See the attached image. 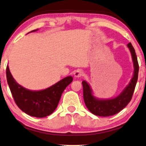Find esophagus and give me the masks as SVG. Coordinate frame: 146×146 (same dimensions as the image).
I'll use <instances>...</instances> for the list:
<instances>
[{
  "instance_id": "1",
  "label": "esophagus",
  "mask_w": 146,
  "mask_h": 146,
  "mask_svg": "<svg viewBox=\"0 0 146 146\" xmlns=\"http://www.w3.org/2000/svg\"><path fill=\"white\" fill-rule=\"evenodd\" d=\"M83 74H84V72H83L82 70H77L74 72V76L76 78H79L82 76Z\"/></svg>"
}]
</instances>
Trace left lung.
I'll return each mask as SVG.
<instances>
[{
    "label": "left lung",
    "mask_w": 146,
    "mask_h": 146,
    "mask_svg": "<svg viewBox=\"0 0 146 146\" xmlns=\"http://www.w3.org/2000/svg\"><path fill=\"white\" fill-rule=\"evenodd\" d=\"M131 52L133 64V77L127 86L116 97L113 98H98L93 95L91 87L86 80L82 81L83 96L88 109L92 114L101 117H109L117 114L123 109L131 101L137 81L139 64L135 50L131 43L127 44Z\"/></svg>",
    "instance_id": "8db88e82"
}]
</instances>
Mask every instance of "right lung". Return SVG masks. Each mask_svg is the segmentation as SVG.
Wrapping results in <instances>:
<instances>
[{
	"mask_svg": "<svg viewBox=\"0 0 146 146\" xmlns=\"http://www.w3.org/2000/svg\"><path fill=\"white\" fill-rule=\"evenodd\" d=\"M6 73L7 82L17 105L26 114L39 118L48 116L54 112L58 107L62 92L73 80V78L69 76L48 88L31 90L15 81L9 66L7 67Z\"/></svg>",
	"mask_w": 146,
	"mask_h": 146,
	"instance_id": "add662e5",
	"label": "right lung"
}]
</instances>
